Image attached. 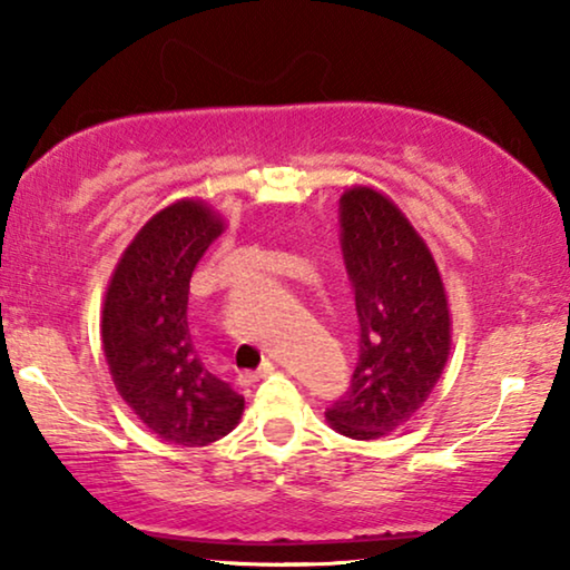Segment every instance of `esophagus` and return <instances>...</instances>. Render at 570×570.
I'll use <instances>...</instances> for the list:
<instances>
[{
	"instance_id": "1",
	"label": "esophagus",
	"mask_w": 570,
	"mask_h": 570,
	"mask_svg": "<svg viewBox=\"0 0 570 570\" xmlns=\"http://www.w3.org/2000/svg\"><path fill=\"white\" fill-rule=\"evenodd\" d=\"M272 371H275V363L264 361V363L259 365V368H256L254 373H244V376H240V379H244L246 384H252V381H259V379H264V376H269Z\"/></svg>"
}]
</instances>
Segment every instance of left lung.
<instances>
[{"mask_svg": "<svg viewBox=\"0 0 570 570\" xmlns=\"http://www.w3.org/2000/svg\"><path fill=\"white\" fill-rule=\"evenodd\" d=\"M340 246L355 293L357 363L350 389L326 410L347 439L392 433L431 396L449 357L451 322L431 252L384 194L340 199Z\"/></svg>", "mask_w": 570, "mask_h": 570, "instance_id": "obj_1", "label": "left lung"}]
</instances>
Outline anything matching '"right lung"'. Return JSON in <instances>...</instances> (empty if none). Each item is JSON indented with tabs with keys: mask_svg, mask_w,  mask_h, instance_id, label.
<instances>
[{
	"mask_svg": "<svg viewBox=\"0 0 570 570\" xmlns=\"http://www.w3.org/2000/svg\"><path fill=\"white\" fill-rule=\"evenodd\" d=\"M223 223L202 202H176L124 252L104 303L114 384L163 441L207 446L238 425L244 396L197 357L186 306L194 269Z\"/></svg>",
	"mask_w": 570,
	"mask_h": 570,
	"instance_id": "right-lung-1",
	"label": "right lung"
}]
</instances>
